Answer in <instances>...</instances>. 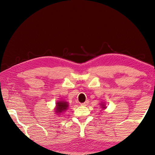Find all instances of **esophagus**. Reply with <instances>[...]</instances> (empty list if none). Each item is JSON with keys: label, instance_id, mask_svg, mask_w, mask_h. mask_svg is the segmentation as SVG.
Masks as SVG:
<instances>
[{"label": "esophagus", "instance_id": "obj_1", "mask_svg": "<svg viewBox=\"0 0 155 155\" xmlns=\"http://www.w3.org/2000/svg\"><path fill=\"white\" fill-rule=\"evenodd\" d=\"M88 103H89V101H85L84 103H81V106H87V105L88 104Z\"/></svg>", "mask_w": 155, "mask_h": 155}]
</instances>
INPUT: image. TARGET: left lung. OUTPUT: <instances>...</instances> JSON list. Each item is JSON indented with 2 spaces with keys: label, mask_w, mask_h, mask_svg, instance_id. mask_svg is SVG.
<instances>
[{
  "label": "left lung",
  "mask_w": 155,
  "mask_h": 155,
  "mask_svg": "<svg viewBox=\"0 0 155 155\" xmlns=\"http://www.w3.org/2000/svg\"><path fill=\"white\" fill-rule=\"evenodd\" d=\"M101 107H102V108H107L106 107H105V104H104V103H101Z\"/></svg>",
  "instance_id": "8db88e82"
}]
</instances>
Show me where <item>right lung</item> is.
Returning a JSON list of instances; mask_svg holds the SVG:
<instances>
[{
    "label": "right lung",
    "instance_id": "add662e5",
    "mask_svg": "<svg viewBox=\"0 0 155 155\" xmlns=\"http://www.w3.org/2000/svg\"><path fill=\"white\" fill-rule=\"evenodd\" d=\"M68 107V104L67 102L65 101H58L56 103V108H55V113L58 114L62 113V112L66 110Z\"/></svg>",
    "mask_w": 155,
    "mask_h": 155
}]
</instances>
